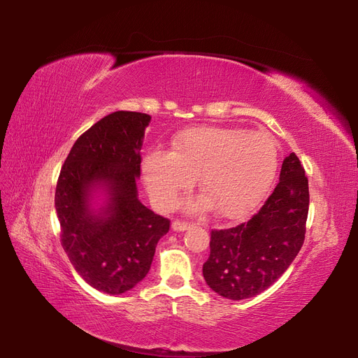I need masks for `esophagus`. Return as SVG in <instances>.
I'll list each match as a JSON object with an SVG mask.
<instances>
[{
	"label": "esophagus",
	"instance_id": "34e87169",
	"mask_svg": "<svg viewBox=\"0 0 358 358\" xmlns=\"http://www.w3.org/2000/svg\"><path fill=\"white\" fill-rule=\"evenodd\" d=\"M192 224L191 222H187V221H175L171 224V229L175 230V231H183V230H187V229H189Z\"/></svg>",
	"mask_w": 358,
	"mask_h": 358
}]
</instances>
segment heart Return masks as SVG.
Segmentation results:
<instances>
[{"label":"heart","mask_w":358,"mask_h":358,"mask_svg":"<svg viewBox=\"0 0 358 358\" xmlns=\"http://www.w3.org/2000/svg\"><path fill=\"white\" fill-rule=\"evenodd\" d=\"M278 169L276 140L264 131L197 127L179 133L170 152L154 150L143 162L146 187L162 209H171L199 178L204 196L189 203L192 212L216 208L224 218L251 212Z\"/></svg>","instance_id":"b5f03b06"}]
</instances>
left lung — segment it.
<instances>
[{"mask_svg":"<svg viewBox=\"0 0 358 358\" xmlns=\"http://www.w3.org/2000/svg\"><path fill=\"white\" fill-rule=\"evenodd\" d=\"M309 185L299 157L282 162L279 182L252 218L210 231V255L203 276L220 296L254 297L282 276L305 242Z\"/></svg>","mask_w":358,"mask_h":358,"instance_id":"8db88e82","label":"left lung"}]
</instances>
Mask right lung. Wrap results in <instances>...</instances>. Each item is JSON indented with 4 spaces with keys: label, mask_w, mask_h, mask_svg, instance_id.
<instances>
[{
    "label": "right lung",
    "mask_w": 358,
    "mask_h": 358,
    "mask_svg": "<svg viewBox=\"0 0 358 358\" xmlns=\"http://www.w3.org/2000/svg\"><path fill=\"white\" fill-rule=\"evenodd\" d=\"M150 116L119 110L104 116L76 140L55 191L61 245L86 282L107 294H122L142 280L170 220L137 199L136 179ZM103 185L108 208L95 215L89 191Z\"/></svg>",
    "instance_id": "obj_1"
}]
</instances>
